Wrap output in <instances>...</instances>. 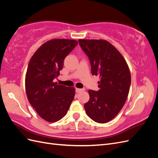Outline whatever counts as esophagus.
<instances>
[{"label": "esophagus", "mask_w": 158, "mask_h": 158, "mask_svg": "<svg viewBox=\"0 0 158 158\" xmlns=\"http://www.w3.org/2000/svg\"><path fill=\"white\" fill-rule=\"evenodd\" d=\"M84 90V89H80V88H76V92L77 93H79L80 92H82V91Z\"/></svg>", "instance_id": "obj_1"}]
</instances>
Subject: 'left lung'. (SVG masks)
I'll return each instance as SVG.
<instances>
[{"instance_id": "1", "label": "left lung", "mask_w": 158, "mask_h": 158, "mask_svg": "<svg viewBox=\"0 0 158 158\" xmlns=\"http://www.w3.org/2000/svg\"><path fill=\"white\" fill-rule=\"evenodd\" d=\"M78 42L88 56L92 75L100 77L98 92L88 91L85 112L95 122L107 123L125 103L131 83L130 70L120 52L107 41L79 40Z\"/></svg>"}]
</instances>
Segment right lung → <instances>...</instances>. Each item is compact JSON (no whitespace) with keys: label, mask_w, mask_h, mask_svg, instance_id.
<instances>
[{"label":"right lung","mask_w":158,"mask_h":158,"mask_svg":"<svg viewBox=\"0 0 158 158\" xmlns=\"http://www.w3.org/2000/svg\"><path fill=\"white\" fill-rule=\"evenodd\" d=\"M78 45L73 40L55 39L43 44L31 58L26 75V95L31 106L46 121H59L67 113L75 95L73 87L54 82L65 57Z\"/></svg>","instance_id":"right-lung-1"}]
</instances>
